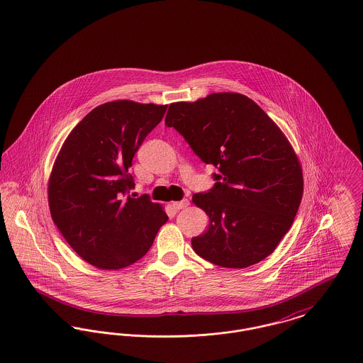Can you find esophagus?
Masks as SVG:
<instances>
[{
  "instance_id": "34e87169",
  "label": "esophagus",
  "mask_w": 363,
  "mask_h": 363,
  "mask_svg": "<svg viewBox=\"0 0 363 363\" xmlns=\"http://www.w3.org/2000/svg\"><path fill=\"white\" fill-rule=\"evenodd\" d=\"M189 206V200L188 199H184L181 201H175L173 203L174 209H182V208H186Z\"/></svg>"
}]
</instances>
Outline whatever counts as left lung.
Here are the masks:
<instances>
[{
  "mask_svg": "<svg viewBox=\"0 0 363 363\" xmlns=\"http://www.w3.org/2000/svg\"><path fill=\"white\" fill-rule=\"evenodd\" d=\"M164 123L213 164L215 186L193 194L209 216L193 250L225 268H246L268 257L293 225L303 175L290 141L247 96L218 92L170 104Z\"/></svg>",
  "mask_w": 363,
  "mask_h": 363,
  "instance_id": "obj_1",
  "label": "left lung"
}]
</instances>
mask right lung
<instances>
[{"label": "right lung", "mask_w": 363, "mask_h": 363, "mask_svg": "<svg viewBox=\"0 0 363 363\" xmlns=\"http://www.w3.org/2000/svg\"><path fill=\"white\" fill-rule=\"evenodd\" d=\"M167 104L114 101L79 122L57 156L49 179L52 222L70 247L91 265L121 269L141 259L169 219L147 194L138 199L128 173Z\"/></svg>", "instance_id": "add662e5"}]
</instances>
